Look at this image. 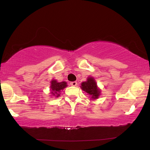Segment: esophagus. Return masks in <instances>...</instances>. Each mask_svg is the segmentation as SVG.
<instances>
[{"label":"esophagus","instance_id":"34e87169","mask_svg":"<svg viewBox=\"0 0 150 150\" xmlns=\"http://www.w3.org/2000/svg\"><path fill=\"white\" fill-rule=\"evenodd\" d=\"M70 85H71V86H76V85H77V82H76V81L71 82Z\"/></svg>","mask_w":150,"mask_h":150}]
</instances>
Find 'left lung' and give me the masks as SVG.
Returning a JSON list of instances; mask_svg holds the SVG:
<instances>
[{"label":"left lung","instance_id":"8db88e82","mask_svg":"<svg viewBox=\"0 0 150 150\" xmlns=\"http://www.w3.org/2000/svg\"><path fill=\"white\" fill-rule=\"evenodd\" d=\"M81 88L83 91L89 94L93 99H96L100 96V91L98 88L97 84L93 78L89 77L87 81L82 83Z\"/></svg>","mask_w":150,"mask_h":150}]
</instances>
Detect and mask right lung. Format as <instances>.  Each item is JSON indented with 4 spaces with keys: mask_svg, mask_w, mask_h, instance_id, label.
Returning <instances> with one entry per match:
<instances>
[{
    "mask_svg": "<svg viewBox=\"0 0 150 150\" xmlns=\"http://www.w3.org/2000/svg\"><path fill=\"white\" fill-rule=\"evenodd\" d=\"M67 87L66 82H61V83H58L55 80L51 82V89H52V93L54 96H56V97H59L60 96L59 92L61 90H63L65 87Z\"/></svg>",
    "mask_w": 150,
    "mask_h": 150,
    "instance_id": "add662e5",
    "label": "right lung"
}]
</instances>
